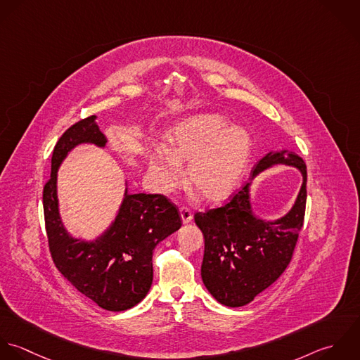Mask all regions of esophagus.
<instances>
[{"label": "esophagus", "mask_w": 360, "mask_h": 360, "mask_svg": "<svg viewBox=\"0 0 360 360\" xmlns=\"http://www.w3.org/2000/svg\"><path fill=\"white\" fill-rule=\"evenodd\" d=\"M179 213H181V218H182L184 224L191 222L192 218H193V213H192V210H191L188 206H182V207L179 209Z\"/></svg>", "instance_id": "obj_1"}]
</instances>
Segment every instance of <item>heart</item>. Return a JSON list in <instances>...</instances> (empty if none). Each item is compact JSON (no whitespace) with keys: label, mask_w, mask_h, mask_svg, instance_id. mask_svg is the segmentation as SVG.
Listing matches in <instances>:
<instances>
[{"label":"heart","mask_w":360,"mask_h":360,"mask_svg":"<svg viewBox=\"0 0 360 360\" xmlns=\"http://www.w3.org/2000/svg\"><path fill=\"white\" fill-rule=\"evenodd\" d=\"M167 147L150 158V178L160 192H171L184 179L181 164L188 162V181L209 200L228 198L240 184L252 154V136L218 114H203L178 124Z\"/></svg>","instance_id":"obj_1"}]
</instances>
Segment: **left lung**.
<instances>
[{"label": "left lung", "mask_w": 360, "mask_h": 360, "mask_svg": "<svg viewBox=\"0 0 360 360\" xmlns=\"http://www.w3.org/2000/svg\"><path fill=\"white\" fill-rule=\"evenodd\" d=\"M276 164L295 167L303 175L296 202L283 218L266 222L253 214L250 184L224 206L195 214L205 236L202 280L221 304L239 307L252 302L278 280L293 256L306 209V164L292 151H271L256 164L252 178Z\"/></svg>", "instance_id": "8db88e82"}]
</instances>
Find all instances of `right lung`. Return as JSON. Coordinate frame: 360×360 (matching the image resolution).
I'll list each match as a JSON object with an SVG mask.
<instances>
[{
	"instance_id": "add662e5",
	"label": "right lung",
	"mask_w": 360,
	"mask_h": 360,
	"mask_svg": "<svg viewBox=\"0 0 360 360\" xmlns=\"http://www.w3.org/2000/svg\"><path fill=\"white\" fill-rule=\"evenodd\" d=\"M96 115L77 121L56 144L51 175L43 189L49 248L58 271L84 296L110 311L138 304L153 283V250L182 225L178 207L164 195L125 192L112 225L94 242L72 238L64 228L57 199V169L75 146L104 147Z\"/></svg>"
}]
</instances>
